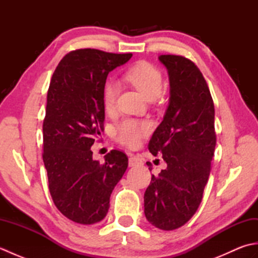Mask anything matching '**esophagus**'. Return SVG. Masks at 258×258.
<instances>
[{"instance_id":"obj_1","label":"esophagus","mask_w":258,"mask_h":258,"mask_svg":"<svg viewBox=\"0 0 258 258\" xmlns=\"http://www.w3.org/2000/svg\"><path fill=\"white\" fill-rule=\"evenodd\" d=\"M128 165L130 166H139L142 165V158L138 155L131 154L128 157Z\"/></svg>"}]
</instances>
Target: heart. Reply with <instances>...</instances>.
Returning <instances> with one entry per match:
<instances>
[{"label":"heart","instance_id":"obj_1","mask_svg":"<svg viewBox=\"0 0 258 258\" xmlns=\"http://www.w3.org/2000/svg\"><path fill=\"white\" fill-rule=\"evenodd\" d=\"M125 81L135 87L146 100L152 101L160 96L163 90V76L157 68L146 61L132 65L124 73ZM117 87L108 82L103 90V106L105 112H112L116 102ZM152 125L147 120L125 118L115 128V139L128 147L138 145L141 140L151 133Z\"/></svg>","mask_w":258,"mask_h":258}]
</instances>
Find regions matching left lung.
I'll return each instance as SVG.
<instances>
[{"label":"left lung","mask_w":258,"mask_h":258,"mask_svg":"<svg viewBox=\"0 0 258 258\" xmlns=\"http://www.w3.org/2000/svg\"><path fill=\"white\" fill-rule=\"evenodd\" d=\"M158 58L168 71L171 97L149 150L162 154L167 167L152 175L144 213L152 225L173 231L190 220L202 202L216 145L215 109L204 76L190 59L172 54Z\"/></svg>","instance_id":"8db88e82"}]
</instances>
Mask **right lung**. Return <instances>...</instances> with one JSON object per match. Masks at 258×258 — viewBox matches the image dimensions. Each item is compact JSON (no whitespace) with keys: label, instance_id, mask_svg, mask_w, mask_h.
<instances>
[{"label":"right lung","instance_id":"1","mask_svg":"<svg viewBox=\"0 0 258 258\" xmlns=\"http://www.w3.org/2000/svg\"><path fill=\"white\" fill-rule=\"evenodd\" d=\"M131 57L80 48L61 59L51 79L42 156L54 204L75 223L89 225L106 216L109 196L127 168L122 151L112 150L101 164L93 160L91 146L103 131L107 75Z\"/></svg>","mask_w":258,"mask_h":258}]
</instances>
